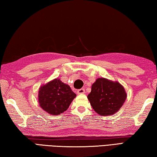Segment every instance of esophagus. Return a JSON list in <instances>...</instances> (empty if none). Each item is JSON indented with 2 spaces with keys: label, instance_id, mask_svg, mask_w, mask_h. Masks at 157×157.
Returning <instances> with one entry per match:
<instances>
[{
  "label": "esophagus",
  "instance_id": "34e87169",
  "mask_svg": "<svg viewBox=\"0 0 157 157\" xmlns=\"http://www.w3.org/2000/svg\"><path fill=\"white\" fill-rule=\"evenodd\" d=\"M85 92V90L84 89H78V94H84Z\"/></svg>",
  "mask_w": 157,
  "mask_h": 157
}]
</instances>
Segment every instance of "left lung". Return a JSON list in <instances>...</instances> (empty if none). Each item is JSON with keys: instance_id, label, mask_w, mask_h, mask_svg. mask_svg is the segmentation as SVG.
I'll return each mask as SVG.
<instances>
[{"instance_id": "left-lung-1", "label": "left lung", "mask_w": 157, "mask_h": 157, "mask_svg": "<svg viewBox=\"0 0 157 157\" xmlns=\"http://www.w3.org/2000/svg\"><path fill=\"white\" fill-rule=\"evenodd\" d=\"M88 99L95 112L102 116L116 113L123 106L127 94L124 87L118 82L98 78L91 86Z\"/></svg>"}]
</instances>
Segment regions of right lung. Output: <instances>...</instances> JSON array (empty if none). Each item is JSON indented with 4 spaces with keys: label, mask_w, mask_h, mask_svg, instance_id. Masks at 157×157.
<instances>
[{
    "label": "right lung",
    "mask_w": 157,
    "mask_h": 157,
    "mask_svg": "<svg viewBox=\"0 0 157 157\" xmlns=\"http://www.w3.org/2000/svg\"><path fill=\"white\" fill-rule=\"evenodd\" d=\"M76 94L68 85L59 79L40 87L39 102L40 107L50 114L59 115L67 110Z\"/></svg>",
    "instance_id": "add662e5"
}]
</instances>
